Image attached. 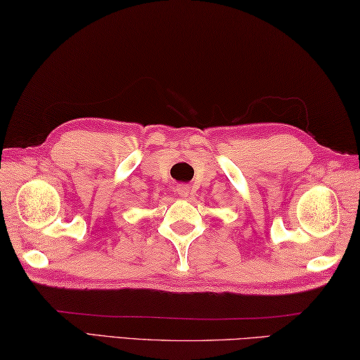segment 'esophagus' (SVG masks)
Instances as JSON below:
<instances>
[{"label": "esophagus", "instance_id": "esophagus-1", "mask_svg": "<svg viewBox=\"0 0 360 360\" xmlns=\"http://www.w3.org/2000/svg\"><path fill=\"white\" fill-rule=\"evenodd\" d=\"M177 194H179L180 197H183V199H189L191 188L186 186V185H180V186L177 188Z\"/></svg>", "mask_w": 360, "mask_h": 360}]
</instances>
